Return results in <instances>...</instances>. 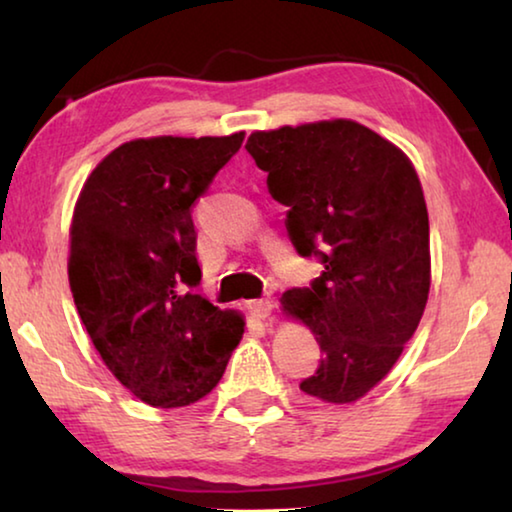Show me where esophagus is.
<instances>
[{
	"mask_svg": "<svg viewBox=\"0 0 512 512\" xmlns=\"http://www.w3.org/2000/svg\"><path fill=\"white\" fill-rule=\"evenodd\" d=\"M248 309H250V314H253L255 318L266 320L268 316H271V311H273V302L268 300V298L250 300V302H248Z\"/></svg>",
	"mask_w": 512,
	"mask_h": 512,
	"instance_id": "34e87169",
	"label": "esophagus"
}]
</instances>
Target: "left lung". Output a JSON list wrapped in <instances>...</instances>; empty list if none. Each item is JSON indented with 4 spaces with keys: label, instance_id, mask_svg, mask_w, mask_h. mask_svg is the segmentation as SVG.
Returning a JSON list of instances; mask_svg holds the SVG:
<instances>
[{
    "label": "left lung",
    "instance_id": "obj_1",
    "mask_svg": "<svg viewBox=\"0 0 512 512\" xmlns=\"http://www.w3.org/2000/svg\"><path fill=\"white\" fill-rule=\"evenodd\" d=\"M246 151L289 207L291 244L325 268L282 296L323 352L300 391L357 402L391 372L427 305L429 214L418 173L395 144L350 119L257 131Z\"/></svg>",
    "mask_w": 512,
    "mask_h": 512
}]
</instances>
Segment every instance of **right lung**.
Segmentation results:
<instances>
[{
  "instance_id": "obj_1",
  "label": "right lung",
  "mask_w": 512,
  "mask_h": 512,
  "mask_svg": "<svg viewBox=\"0 0 512 512\" xmlns=\"http://www.w3.org/2000/svg\"><path fill=\"white\" fill-rule=\"evenodd\" d=\"M241 142L244 133L126 142L97 164L74 207V305L112 375L158 409L210 393L244 334L237 311L196 293L192 221Z\"/></svg>"
}]
</instances>
